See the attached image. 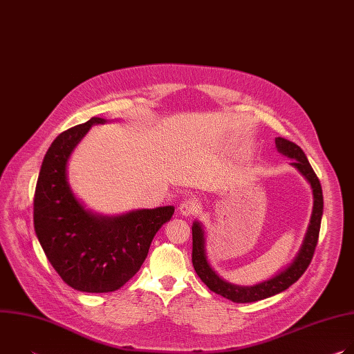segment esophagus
I'll return each mask as SVG.
<instances>
[{"mask_svg":"<svg viewBox=\"0 0 354 354\" xmlns=\"http://www.w3.org/2000/svg\"><path fill=\"white\" fill-rule=\"evenodd\" d=\"M198 200L194 198V197H190V198H186L185 201H182L180 206H179V213L185 217H189V216H193L194 213H197L198 210Z\"/></svg>","mask_w":354,"mask_h":354,"instance_id":"1","label":"esophagus"}]
</instances>
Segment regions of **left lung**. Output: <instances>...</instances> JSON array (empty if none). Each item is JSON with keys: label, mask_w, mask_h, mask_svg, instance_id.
<instances>
[{"label": "left lung", "mask_w": 354, "mask_h": 354, "mask_svg": "<svg viewBox=\"0 0 354 354\" xmlns=\"http://www.w3.org/2000/svg\"><path fill=\"white\" fill-rule=\"evenodd\" d=\"M274 141H276V148L279 153L290 158L291 160L290 165L294 167L310 183L313 189V197H314L313 214L308 224V230L294 261L286 269L279 272L276 276L262 283H258L254 286H238V284L228 283L224 279H221L209 263L207 252H206V235H205L203 225H201L198 221H194L192 225V236H193L192 262L197 276L212 291L234 302H255L287 290L291 284H294L302 274H304V272L307 270V268L313 261L314 252L318 243L321 220L324 213V196H322V187H321L319 179L317 178L313 167L310 165L304 151H302L297 144L281 137H277Z\"/></svg>", "instance_id": "8db88e82"}]
</instances>
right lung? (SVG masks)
Instances as JSON below:
<instances>
[{
	"instance_id": "obj_1",
	"label": "right lung",
	"mask_w": 354,
	"mask_h": 354,
	"mask_svg": "<svg viewBox=\"0 0 354 354\" xmlns=\"http://www.w3.org/2000/svg\"><path fill=\"white\" fill-rule=\"evenodd\" d=\"M105 123L106 119L92 118L57 136L41 162L33 200L35 232L48 262L64 283L84 292L124 286L175 212L174 206H164L100 216L75 197L67 176L68 160L89 129Z\"/></svg>"
}]
</instances>
